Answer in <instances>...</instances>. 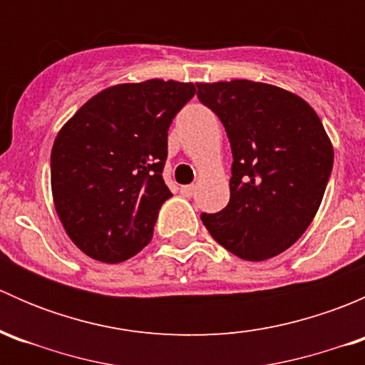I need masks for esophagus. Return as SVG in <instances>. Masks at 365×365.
<instances>
[{
  "label": "esophagus",
  "instance_id": "1",
  "mask_svg": "<svg viewBox=\"0 0 365 365\" xmlns=\"http://www.w3.org/2000/svg\"><path fill=\"white\" fill-rule=\"evenodd\" d=\"M180 192H182L183 196L190 197V196H194V192H196V187H194V185H183L182 189H180Z\"/></svg>",
  "mask_w": 365,
  "mask_h": 365
}]
</instances>
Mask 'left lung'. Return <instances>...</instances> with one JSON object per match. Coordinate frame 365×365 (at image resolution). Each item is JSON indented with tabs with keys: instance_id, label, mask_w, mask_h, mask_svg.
Instances as JSON below:
<instances>
[{
	"instance_id": "8db88e82",
	"label": "left lung",
	"mask_w": 365,
	"mask_h": 365,
	"mask_svg": "<svg viewBox=\"0 0 365 365\" xmlns=\"http://www.w3.org/2000/svg\"><path fill=\"white\" fill-rule=\"evenodd\" d=\"M197 97L222 121L233 152L230 203L203 213L205 227L245 261L284 252L314 219L332 171L322 120L297 93L249 79L200 83Z\"/></svg>"
}]
</instances>
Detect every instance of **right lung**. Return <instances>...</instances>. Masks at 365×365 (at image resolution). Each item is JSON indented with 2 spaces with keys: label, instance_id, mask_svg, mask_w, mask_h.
I'll use <instances>...</instances> for the list:
<instances>
[{
  "label": "right lung",
  "instance_id": "right-lung-1",
  "mask_svg": "<svg viewBox=\"0 0 365 365\" xmlns=\"http://www.w3.org/2000/svg\"><path fill=\"white\" fill-rule=\"evenodd\" d=\"M196 86L114 84L60 128L51 152L54 208L86 256L120 263L150 244L160 206L173 196L162 178L169 125Z\"/></svg>",
  "mask_w": 365,
  "mask_h": 365
}]
</instances>
